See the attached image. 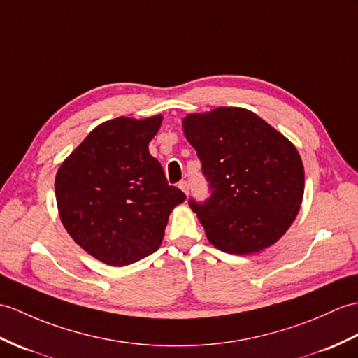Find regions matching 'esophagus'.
Instances as JSON below:
<instances>
[{
  "label": "esophagus",
  "instance_id": "obj_1",
  "mask_svg": "<svg viewBox=\"0 0 358 358\" xmlns=\"http://www.w3.org/2000/svg\"><path fill=\"white\" fill-rule=\"evenodd\" d=\"M178 187L182 190V192H185L186 195L189 194V181H186V180H182V181H180L178 182Z\"/></svg>",
  "mask_w": 358,
  "mask_h": 358
}]
</instances>
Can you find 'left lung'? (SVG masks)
Wrapping results in <instances>:
<instances>
[{"label": "left lung", "mask_w": 358, "mask_h": 358, "mask_svg": "<svg viewBox=\"0 0 358 358\" xmlns=\"http://www.w3.org/2000/svg\"><path fill=\"white\" fill-rule=\"evenodd\" d=\"M210 196L189 199L207 239L226 253L267 248L292 226L305 173L292 141L244 108H217L182 120Z\"/></svg>", "instance_id": "8db88e82"}]
</instances>
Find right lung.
I'll use <instances>...</instances> for the list:
<instances>
[{"label":"right lung","mask_w":358,"mask_h":358,"mask_svg":"<svg viewBox=\"0 0 358 358\" xmlns=\"http://www.w3.org/2000/svg\"><path fill=\"white\" fill-rule=\"evenodd\" d=\"M162 120L117 117L99 124L57 169L55 192L65 230L108 265L154 253L169 213L186 199L149 154Z\"/></svg>","instance_id":"1"}]
</instances>
